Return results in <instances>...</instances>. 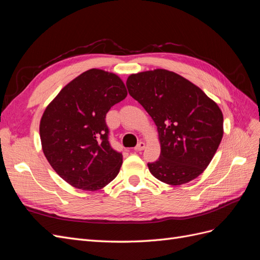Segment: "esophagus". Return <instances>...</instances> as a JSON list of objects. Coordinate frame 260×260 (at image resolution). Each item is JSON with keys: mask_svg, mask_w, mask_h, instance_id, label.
<instances>
[{"mask_svg": "<svg viewBox=\"0 0 260 260\" xmlns=\"http://www.w3.org/2000/svg\"><path fill=\"white\" fill-rule=\"evenodd\" d=\"M145 148V143L144 142H139L138 145L135 147L136 151H142V149Z\"/></svg>", "mask_w": 260, "mask_h": 260, "instance_id": "34e87169", "label": "esophagus"}]
</instances>
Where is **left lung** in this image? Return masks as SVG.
Masks as SVG:
<instances>
[{
  "mask_svg": "<svg viewBox=\"0 0 260 260\" xmlns=\"http://www.w3.org/2000/svg\"><path fill=\"white\" fill-rule=\"evenodd\" d=\"M130 95L158 130L160 156L147 166L161 182L180 185L207 168L223 136V116L199 86L166 69L129 76Z\"/></svg>",
  "mask_w": 260,
  "mask_h": 260,
  "instance_id": "obj_1",
  "label": "left lung"
}]
</instances>
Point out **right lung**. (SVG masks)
Returning a JSON list of instances; mask_svg holds the SVG:
<instances>
[{"mask_svg": "<svg viewBox=\"0 0 260 260\" xmlns=\"http://www.w3.org/2000/svg\"><path fill=\"white\" fill-rule=\"evenodd\" d=\"M127 96L119 77L90 69L61 89L40 121L43 153L67 183L98 191L120 170L122 154L109 143L106 114Z\"/></svg>", "mask_w": 260, "mask_h": 260, "instance_id": "1", "label": "right lung"}]
</instances>
